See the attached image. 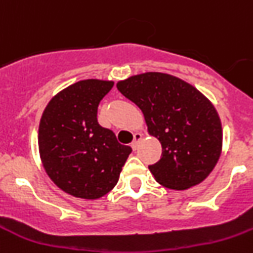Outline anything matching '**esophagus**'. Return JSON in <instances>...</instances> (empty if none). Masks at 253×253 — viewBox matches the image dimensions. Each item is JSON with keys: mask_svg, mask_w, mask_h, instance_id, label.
<instances>
[{"mask_svg": "<svg viewBox=\"0 0 253 253\" xmlns=\"http://www.w3.org/2000/svg\"><path fill=\"white\" fill-rule=\"evenodd\" d=\"M142 134L141 133H134V140H133V142L131 143V147H132V150L133 151H136L137 150V147H138V143H140V141L142 140Z\"/></svg>", "mask_w": 253, "mask_h": 253, "instance_id": "obj_1", "label": "esophagus"}]
</instances>
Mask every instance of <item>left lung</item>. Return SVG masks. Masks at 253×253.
<instances>
[{
	"mask_svg": "<svg viewBox=\"0 0 253 253\" xmlns=\"http://www.w3.org/2000/svg\"><path fill=\"white\" fill-rule=\"evenodd\" d=\"M140 107L148 133L161 142L159 162L148 166L160 185L186 190L212 172L222 150V126L209 98L183 80L146 72L117 82Z\"/></svg>",
	"mask_w": 253,
	"mask_h": 253,
	"instance_id": "obj_1",
	"label": "left lung"
}]
</instances>
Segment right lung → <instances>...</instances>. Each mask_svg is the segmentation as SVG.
Listing matches in <instances>:
<instances>
[{
    "label": "right lung",
    "mask_w": 253,
    "mask_h": 253,
    "mask_svg": "<svg viewBox=\"0 0 253 253\" xmlns=\"http://www.w3.org/2000/svg\"><path fill=\"white\" fill-rule=\"evenodd\" d=\"M112 81L84 80L52 97L42 113L39 148L43 169L57 187L84 200L110 192L132 148L100 126L97 108Z\"/></svg>",
    "instance_id": "right-lung-1"
}]
</instances>
